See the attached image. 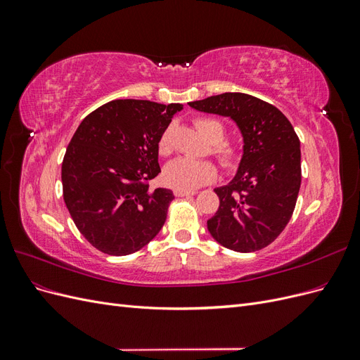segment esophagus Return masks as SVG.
Masks as SVG:
<instances>
[{"instance_id": "34e87169", "label": "esophagus", "mask_w": 360, "mask_h": 360, "mask_svg": "<svg viewBox=\"0 0 360 360\" xmlns=\"http://www.w3.org/2000/svg\"><path fill=\"white\" fill-rule=\"evenodd\" d=\"M197 192L195 191H181V189H176L174 191V195L179 198H183V197H192V195H195Z\"/></svg>"}]
</instances>
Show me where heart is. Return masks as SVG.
<instances>
[{"mask_svg": "<svg viewBox=\"0 0 360 360\" xmlns=\"http://www.w3.org/2000/svg\"><path fill=\"white\" fill-rule=\"evenodd\" d=\"M198 132L213 144V155L219 159L224 168H234L237 165L240 153L236 146L222 141L225 138V127L216 118H198L195 122ZM159 151L168 155L171 151L169 130H165L159 139ZM216 167L207 160H192L180 158L168 163L165 168V181L174 189L195 191L202 184L212 181L216 177Z\"/></svg>", "mask_w": 360, "mask_h": 360, "instance_id": "obj_1", "label": "heart"}]
</instances>
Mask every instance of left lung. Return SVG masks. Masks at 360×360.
Here are the masks:
<instances>
[{"label": "left lung", "mask_w": 360, "mask_h": 360, "mask_svg": "<svg viewBox=\"0 0 360 360\" xmlns=\"http://www.w3.org/2000/svg\"><path fill=\"white\" fill-rule=\"evenodd\" d=\"M193 110L230 117L243 136L234 179L216 188L219 209L207 221L217 243L255 252L284 231L300 189V141L276 106L245 93L189 102Z\"/></svg>", "instance_id": "1"}]
</instances>
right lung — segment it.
Here are the masks:
<instances>
[{"label":"right lung","instance_id":"obj_1","mask_svg":"<svg viewBox=\"0 0 360 360\" xmlns=\"http://www.w3.org/2000/svg\"><path fill=\"white\" fill-rule=\"evenodd\" d=\"M180 103L112 101L86 115L61 165L63 197L79 233L108 255H129L162 230L172 191H150L159 139Z\"/></svg>","mask_w":360,"mask_h":360}]
</instances>
